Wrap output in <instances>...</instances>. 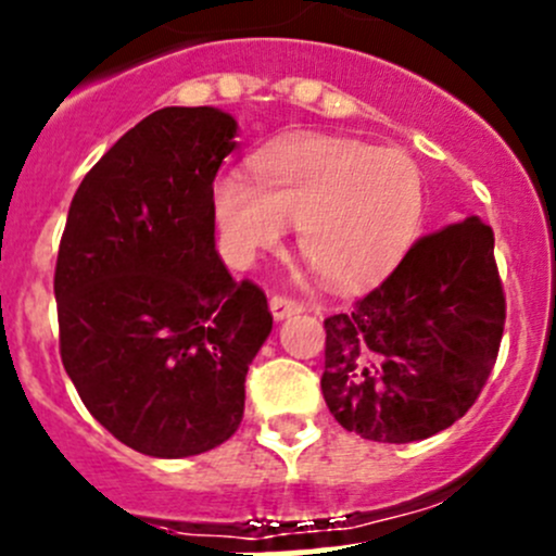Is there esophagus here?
Masks as SVG:
<instances>
[{
    "label": "esophagus",
    "mask_w": 556,
    "mask_h": 556,
    "mask_svg": "<svg viewBox=\"0 0 556 556\" xmlns=\"http://www.w3.org/2000/svg\"><path fill=\"white\" fill-rule=\"evenodd\" d=\"M268 309H271L274 319H285V317H290V314L304 312V304L295 299H288V295H274V299L268 301Z\"/></svg>",
    "instance_id": "34e87169"
}]
</instances>
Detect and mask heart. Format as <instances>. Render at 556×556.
<instances>
[{"mask_svg":"<svg viewBox=\"0 0 556 556\" xmlns=\"http://www.w3.org/2000/svg\"><path fill=\"white\" fill-rule=\"evenodd\" d=\"M252 179L226 172L212 185L220 237L239 261L299 226L304 261L336 288H366L401 263L419 237L428 190L397 148L299 137L252 159Z\"/></svg>","mask_w":556,"mask_h":556,"instance_id":"obj_1","label":"heart"}]
</instances>
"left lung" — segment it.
Masks as SVG:
<instances>
[{"instance_id": "obj_1", "label": "left lung", "mask_w": 556, "mask_h": 556, "mask_svg": "<svg viewBox=\"0 0 556 556\" xmlns=\"http://www.w3.org/2000/svg\"><path fill=\"white\" fill-rule=\"evenodd\" d=\"M506 295L479 217L428 233L379 288L325 319V403L350 433L408 444L476 403L501 350Z\"/></svg>"}]
</instances>
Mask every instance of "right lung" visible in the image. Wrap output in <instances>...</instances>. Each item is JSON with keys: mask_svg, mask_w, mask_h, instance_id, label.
I'll use <instances>...</instances> for the list:
<instances>
[{"mask_svg": "<svg viewBox=\"0 0 556 556\" xmlns=\"http://www.w3.org/2000/svg\"><path fill=\"white\" fill-rule=\"evenodd\" d=\"M215 106H164L123 134L72 199L55 261L61 363L121 444L190 457L237 433L271 333L266 293L215 250L212 182L237 148Z\"/></svg>", "mask_w": 556, "mask_h": 556, "instance_id": "obj_1", "label": "right lung"}]
</instances>
